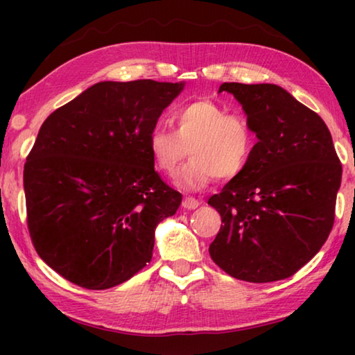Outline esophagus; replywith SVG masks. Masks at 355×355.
Here are the masks:
<instances>
[{
  "label": "esophagus",
  "mask_w": 355,
  "mask_h": 355,
  "mask_svg": "<svg viewBox=\"0 0 355 355\" xmlns=\"http://www.w3.org/2000/svg\"><path fill=\"white\" fill-rule=\"evenodd\" d=\"M199 205H200V202L194 199V197H184L183 199V207L186 209H196Z\"/></svg>",
  "instance_id": "esophagus-1"
}]
</instances>
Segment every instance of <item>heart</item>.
<instances>
[{
  "label": "heart",
  "mask_w": 355,
  "mask_h": 355,
  "mask_svg": "<svg viewBox=\"0 0 355 355\" xmlns=\"http://www.w3.org/2000/svg\"><path fill=\"white\" fill-rule=\"evenodd\" d=\"M173 130L155 127L147 146L155 167L166 175L189 155L192 158L177 173L184 189H202L216 177L232 180L248 166L255 147V133L248 119L228 114L211 100H196L177 107L171 116Z\"/></svg>",
  "instance_id": "b5f03b06"
}]
</instances>
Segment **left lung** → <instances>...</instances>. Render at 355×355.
Instances as JSON below:
<instances>
[{"mask_svg":"<svg viewBox=\"0 0 355 355\" xmlns=\"http://www.w3.org/2000/svg\"><path fill=\"white\" fill-rule=\"evenodd\" d=\"M258 142L245 169L208 205L222 224L209 255L232 277L266 284L291 277L326 243L341 163L324 120L275 84L224 83Z\"/></svg>","mask_w":355,"mask_h":355,"instance_id":"obj_1","label":"left lung"}]
</instances>
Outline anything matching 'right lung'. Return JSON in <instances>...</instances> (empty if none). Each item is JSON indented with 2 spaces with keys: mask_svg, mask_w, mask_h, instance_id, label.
Returning <instances> with one entry per match:
<instances>
[{
  "mask_svg": "<svg viewBox=\"0 0 355 355\" xmlns=\"http://www.w3.org/2000/svg\"><path fill=\"white\" fill-rule=\"evenodd\" d=\"M183 87L101 81L42 123L23 172L28 230L65 280L106 290L152 260L155 228L182 194L155 171L147 137Z\"/></svg>",
  "mask_w": 355,
  "mask_h": 355,
  "instance_id": "right-lung-1",
  "label": "right lung"
}]
</instances>
